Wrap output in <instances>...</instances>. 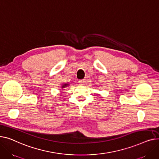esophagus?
Listing matches in <instances>:
<instances>
[{
	"label": "esophagus",
	"mask_w": 159,
	"mask_h": 159,
	"mask_svg": "<svg viewBox=\"0 0 159 159\" xmlns=\"http://www.w3.org/2000/svg\"><path fill=\"white\" fill-rule=\"evenodd\" d=\"M78 82H79V83L81 85H85V80H84V79H83V80H80L78 81Z\"/></svg>",
	"instance_id": "esophagus-1"
}]
</instances>
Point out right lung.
Returning a JSON list of instances; mask_svg holds the SVG:
<instances>
[{
  "mask_svg": "<svg viewBox=\"0 0 159 159\" xmlns=\"http://www.w3.org/2000/svg\"><path fill=\"white\" fill-rule=\"evenodd\" d=\"M68 85H69V84H64L63 85H62V88H65V87H67Z\"/></svg>",
  "mask_w": 159,
  "mask_h": 159,
  "instance_id": "obj_1",
  "label": "right lung"
}]
</instances>
